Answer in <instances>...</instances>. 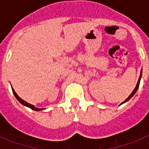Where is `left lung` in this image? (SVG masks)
I'll use <instances>...</instances> for the list:
<instances>
[{
    "instance_id": "1",
    "label": "left lung",
    "mask_w": 149,
    "mask_h": 149,
    "mask_svg": "<svg viewBox=\"0 0 149 149\" xmlns=\"http://www.w3.org/2000/svg\"><path fill=\"white\" fill-rule=\"evenodd\" d=\"M141 74H142V69H141V73H140V76H139V81H138V83H137V85H136V86H135V88L134 89V91H132V93H131V94H130L129 97H127V99L125 100V101L122 102V103H121V104H120V105H121V104H125V103H126V102L128 101V100H129L131 99V98H132V97H133V96L134 95V94H135V93H136L137 91H138V89H139V84H140V80H141Z\"/></svg>"
}]
</instances>
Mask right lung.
I'll return each instance as SVG.
<instances>
[{"label": "right lung", "mask_w": 149, "mask_h": 149, "mask_svg": "<svg viewBox=\"0 0 149 149\" xmlns=\"http://www.w3.org/2000/svg\"><path fill=\"white\" fill-rule=\"evenodd\" d=\"M12 89V91H13V93H14V95H15V97H16V99L18 100V101L21 103L22 104H23L24 106L25 107H29V108H31V110H33V111H43V110H45L44 108H38V107H36L34 106V105H32V104H29V103H28V102L24 101V100H22V98L20 97H18V95H17V93H15V90L13 88Z\"/></svg>", "instance_id": "right-lung-1"}]
</instances>
